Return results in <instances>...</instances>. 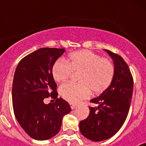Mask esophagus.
Returning <instances> with one entry per match:
<instances>
[{"mask_svg":"<svg viewBox=\"0 0 146 146\" xmlns=\"http://www.w3.org/2000/svg\"><path fill=\"white\" fill-rule=\"evenodd\" d=\"M70 106H71V108H72V110L74 109V108H77V104H72V103H70Z\"/></svg>","mask_w":146,"mask_h":146,"instance_id":"34e87169","label":"esophagus"}]
</instances>
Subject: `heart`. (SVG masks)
<instances>
[{
  "instance_id": "heart-1",
  "label": "heart",
  "mask_w": 146,
  "mask_h": 146,
  "mask_svg": "<svg viewBox=\"0 0 146 146\" xmlns=\"http://www.w3.org/2000/svg\"><path fill=\"white\" fill-rule=\"evenodd\" d=\"M72 72H79L80 82H66L60 87V96L66 101L76 104L88 97L91 90L101 94L110 87L115 76V66L110 60L90 50L72 52L68 60L58 59L52 66L53 78L57 82L66 80Z\"/></svg>"
}]
</instances>
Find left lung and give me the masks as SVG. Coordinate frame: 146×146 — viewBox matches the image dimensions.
Listing matches in <instances>:
<instances>
[{"instance_id":"obj_1","label":"left lung","mask_w":146,"mask_h":146,"mask_svg":"<svg viewBox=\"0 0 146 146\" xmlns=\"http://www.w3.org/2000/svg\"><path fill=\"white\" fill-rule=\"evenodd\" d=\"M113 60L115 76L111 85L91 102L97 106L89 107L90 113L80 122V130L86 138L102 141L115 135L128 115L133 93V77L123 58L105 50Z\"/></svg>"}]
</instances>
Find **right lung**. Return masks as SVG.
Returning a JSON list of instances; mask_svg holds the SVG:
<instances>
[{"instance_id": "right-lung-1", "label": "right lung", "mask_w": 146, "mask_h": 146, "mask_svg": "<svg viewBox=\"0 0 146 146\" xmlns=\"http://www.w3.org/2000/svg\"><path fill=\"white\" fill-rule=\"evenodd\" d=\"M65 49L44 47L23 58L15 70L12 85L14 113L24 131L37 140H46L58 133L63 118L70 113L69 104L58 97L52 66ZM51 96L54 103L45 105Z\"/></svg>"}]
</instances>
